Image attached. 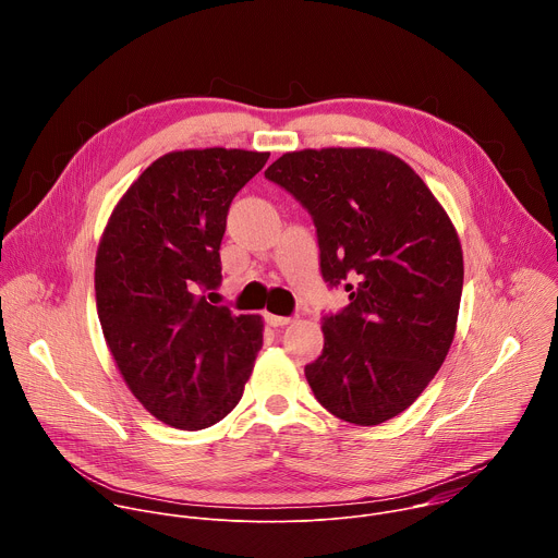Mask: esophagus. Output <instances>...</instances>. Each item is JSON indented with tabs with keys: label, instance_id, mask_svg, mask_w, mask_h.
<instances>
[{
	"label": "esophagus",
	"instance_id": "1",
	"mask_svg": "<svg viewBox=\"0 0 558 558\" xmlns=\"http://www.w3.org/2000/svg\"><path fill=\"white\" fill-rule=\"evenodd\" d=\"M265 320H267L271 327H284V325H289V323H291V317H287V315H274V313H267V315H265Z\"/></svg>",
	"mask_w": 558,
	"mask_h": 558
}]
</instances>
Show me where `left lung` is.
I'll return each instance as SVG.
<instances>
[{"label":"left lung","instance_id":"obj_1","mask_svg":"<svg viewBox=\"0 0 558 558\" xmlns=\"http://www.w3.org/2000/svg\"><path fill=\"white\" fill-rule=\"evenodd\" d=\"M265 179L311 214L323 280L349 291L323 317L320 357L304 366L315 400L357 426L400 415L454 338L463 256L450 218L402 158L379 149L289 151Z\"/></svg>","mask_w":558,"mask_h":558}]
</instances>
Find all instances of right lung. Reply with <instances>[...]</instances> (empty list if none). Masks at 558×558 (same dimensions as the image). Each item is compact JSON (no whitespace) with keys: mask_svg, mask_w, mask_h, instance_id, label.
<instances>
[{"mask_svg":"<svg viewBox=\"0 0 558 558\" xmlns=\"http://www.w3.org/2000/svg\"><path fill=\"white\" fill-rule=\"evenodd\" d=\"M269 151L183 149L154 161L114 207L97 252V313L136 400L163 424L201 430L241 402L258 315L209 304L233 196Z\"/></svg>","mask_w":558,"mask_h":558,"instance_id":"1","label":"right lung"}]
</instances>
